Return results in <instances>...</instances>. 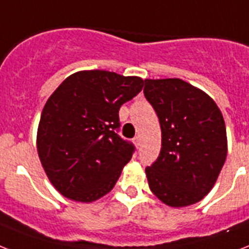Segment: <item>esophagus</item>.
Returning a JSON list of instances; mask_svg holds the SVG:
<instances>
[{
    "instance_id": "1",
    "label": "esophagus",
    "mask_w": 249,
    "mask_h": 249,
    "mask_svg": "<svg viewBox=\"0 0 249 249\" xmlns=\"http://www.w3.org/2000/svg\"><path fill=\"white\" fill-rule=\"evenodd\" d=\"M133 141H134V144L137 145V147H139V145H141V137H139V135H137V137H135Z\"/></svg>"
}]
</instances>
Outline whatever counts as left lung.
<instances>
[{"instance_id": "left-lung-1", "label": "left lung", "mask_w": 249, "mask_h": 249, "mask_svg": "<svg viewBox=\"0 0 249 249\" xmlns=\"http://www.w3.org/2000/svg\"><path fill=\"white\" fill-rule=\"evenodd\" d=\"M161 126V151L145 167L149 189L171 207L197 203L215 185L228 153L225 123L209 94L181 79H145Z\"/></svg>"}]
</instances>
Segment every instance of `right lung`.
Segmentation results:
<instances>
[{"instance_id": "add662e5", "label": "right lung", "mask_w": 249, "mask_h": 249, "mask_svg": "<svg viewBox=\"0 0 249 249\" xmlns=\"http://www.w3.org/2000/svg\"><path fill=\"white\" fill-rule=\"evenodd\" d=\"M143 79L106 70L68 76L40 115L37 149L48 179L64 197L93 202L114 188L135 147L118 134L119 110Z\"/></svg>"}]
</instances>
